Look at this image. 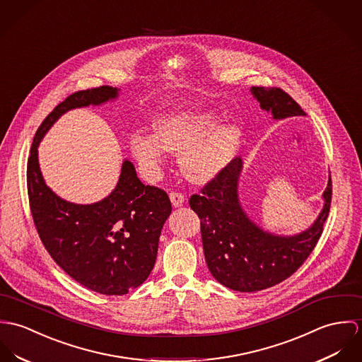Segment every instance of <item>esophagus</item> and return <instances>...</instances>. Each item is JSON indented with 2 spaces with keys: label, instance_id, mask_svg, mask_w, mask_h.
Listing matches in <instances>:
<instances>
[{
  "label": "esophagus",
  "instance_id": "obj_1",
  "mask_svg": "<svg viewBox=\"0 0 362 362\" xmlns=\"http://www.w3.org/2000/svg\"><path fill=\"white\" fill-rule=\"evenodd\" d=\"M169 199H170V202H172V205L173 206H180V205H183L185 204V196L182 194V193H177V192H172L170 194H169Z\"/></svg>",
  "mask_w": 362,
  "mask_h": 362
}]
</instances>
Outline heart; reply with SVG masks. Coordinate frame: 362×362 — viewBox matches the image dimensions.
<instances>
[{
	"mask_svg": "<svg viewBox=\"0 0 362 362\" xmlns=\"http://www.w3.org/2000/svg\"><path fill=\"white\" fill-rule=\"evenodd\" d=\"M219 124L211 112H173L156 123V134L136 133L130 147L147 176L161 169L165 150L182 153L180 166L187 179L205 183L236 157L243 140L238 123Z\"/></svg>",
	"mask_w": 362,
	"mask_h": 362,
	"instance_id": "1",
	"label": "heart"
}]
</instances>
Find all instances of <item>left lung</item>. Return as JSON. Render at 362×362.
Masks as SVG:
<instances>
[{
  "mask_svg": "<svg viewBox=\"0 0 362 362\" xmlns=\"http://www.w3.org/2000/svg\"><path fill=\"white\" fill-rule=\"evenodd\" d=\"M261 110L276 121L305 117L301 107L278 87H251ZM243 161L235 158L216 175L201 194L190 197V206L201 219V238L212 276L236 291L252 293L291 276L308 258L321 238L332 200V180L322 194L323 206L314 223L301 233L283 236L254 223L239 199Z\"/></svg>",
  "mask_w": 362,
  "mask_h": 362,
  "instance_id": "8db88e82",
  "label": "left lung"
}]
</instances>
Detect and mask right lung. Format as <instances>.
Here are the masks:
<instances>
[{"mask_svg": "<svg viewBox=\"0 0 362 362\" xmlns=\"http://www.w3.org/2000/svg\"><path fill=\"white\" fill-rule=\"evenodd\" d=\"M119 88L101 86L74 93L58 104L36 132L28 161V194L36 229L52 259L81 286L122 296L150 276L163 223L172 212L168 194L146 186L134 165L122 163L119 180L105 199L75 204L44 182L39 144L51 126L71 110L117 100Z\"/></svg>", "mask_w": 362, "mask_h": 362, "instance_id": "add662e5", "label": "right lung"}]
</instances>
